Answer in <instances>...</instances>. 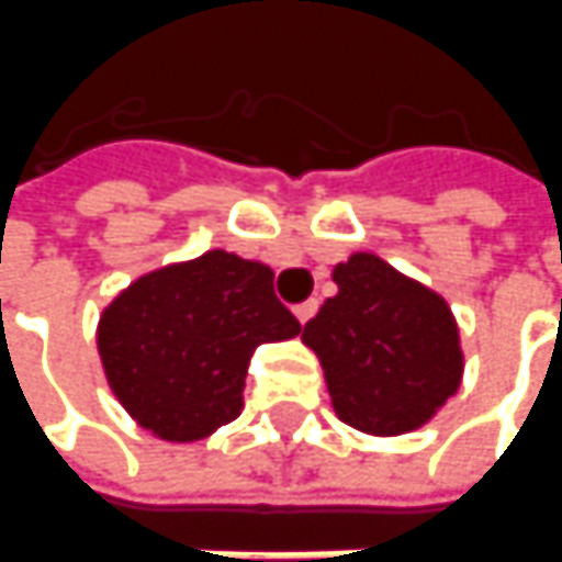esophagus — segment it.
I'll return each mask as SVG.
<instances>
[{
    "mask_svg": "<svg viewBox=\"0 0 562 562\" xmlns=\"http://www.w3.org/2000/svg\"><path fill=\"white\" fill-rule=\"evenodd\" d=\"M315 312H318V300H305V303H300L296 308H293V315H296V321H300V324L315 318Z\"/></svg>",
    "mask_w": 562,
    "mask_h": 562,
    "instance_id": "1",
    "label": "esophagus"
}]
</instances>
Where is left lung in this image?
<instances>
[{"instance_id":"8db88e82","label":"left lung","mask_w":562,"mask_h":562,"mask_svg":"<svg viewBox=\"0 0 562 562\" xmlns=\"http://www.w3.org/2000/svg\"><path fill=\"white\" fill-rule=\"evenodd\" d=\"M336 296L303 327L336 416L363 435L394 437L431 422L459 392L465 358L447 300L376 254L333 269Z\"/></svg>"}]
</instances>
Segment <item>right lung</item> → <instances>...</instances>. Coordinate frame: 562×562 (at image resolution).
Returning <instances> with one entry per match:
<instances>
[{"instance_id": "1", "label": "right lung", "mask_w": 562, "mask_h": 562, "mask_svg": "<svg viewBox=\"0 0 562 562\" xmlns=\"http://www.w3.org/2000/svg\"><path fill=\"white\" fill-rule=\"evenodd\" d=\"M274 272L226 250L140 274L97 324V351L119 404L170 443L238 419L244 376L262 342L293 339Z\"/></svg>"}]
</instances>
